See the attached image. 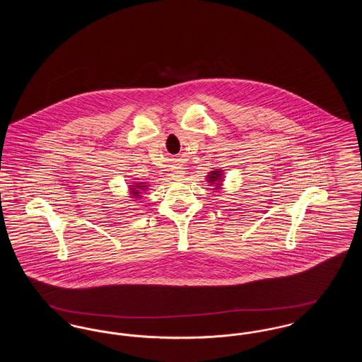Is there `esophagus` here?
I'll return each instance as SVG.
<instances>
[{"instance_id":"1","label":"esophagus","mask_w":362,"mask_h":362,"mask_svg":"<svg viewBox=\"0 0 362 362\" xmlns=\"http://www.w3.org/2000/svg\"><path fill=\"white\" fill-rule=\"evenodd\" d=\"M173 176H175V177H180V176H183V171H182V168H176V170L173 171Z\"/></svg>"}]
</instances>
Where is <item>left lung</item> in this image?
I'll use <instances>...</instances> for the list:
<instances>
[{
    "instance_id": "left-lung-1",
    "label": "left lung",
    "mask_w": 362,
    "mask_h": 362,
    "mask_svg": "<svg viewBox=\"0 0 362 362\" xmlns=\"http://www.w3.org/2000/svg\"><path fill=\"white\" fill-rule=\"evenodd\" d=\"M209 183L214 185L216 187H218L221 185V179H223V173L221 171H211L210 175H207Z\"/></svg>"
}]
</instances>
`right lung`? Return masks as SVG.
I'll return each mask as SVG.
<instances>
[{"label": "right lung", "mask_w": 362, "mask_h": 362, "mask_svg": "<svg viewBox=\"0 0 362 362\" xmlns=\"http://www.w3.org/2000/svg\"><path fill=\"white\" fill-rule=\"evenodd\" d=\"M146 189H148V187L145 186V183H134V186L130 187V192H132V195H133L134 199H138V198L142 197L141 192L145 191Z\"/></svg>", "instance_id": "add662e5"}]
</instances>
